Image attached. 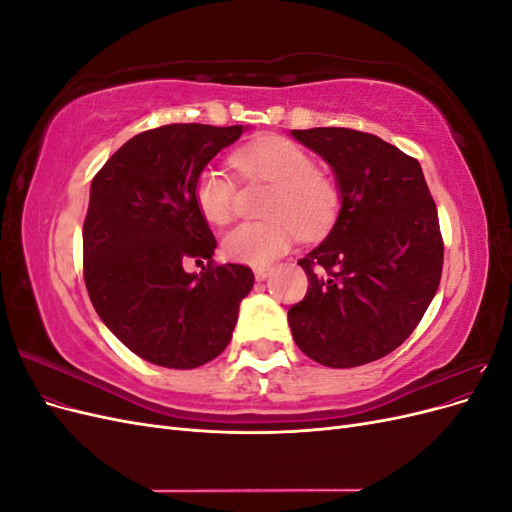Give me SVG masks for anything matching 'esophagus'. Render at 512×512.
<instances>
[{
	"label": "esophagus",
	"instance_id": "1",
	"mask_svg": "<svg viewBox=\"0 0 512 512\" xmlns=\"http://www.w3.org/2000/svg\"><path fill=\"white\" fill-rule=\"evenodd\" d=\"M271 267H258V269H254V275H256V282H265L267 277L271 275Z\"/></svg>",
	"mask_w": 512,
	"mask_h": 512
}]
</instances>
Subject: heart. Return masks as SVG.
<instances>
[{
	"label": "heart",
	"mask_w": 512,
	"mask_h": 512,
	"mask_svg": "<svg viewBox=\"0 0 512 512\" xmlns=\"http://www.w3.org/2000/svg\"><path fill=\"white\" fill-rule=\"evenodd\" d=\"M230 162L245 181L267 183L269 190L260 207L267 220L239 224L224 235L222 252L228 260L267 267L290 250L297 232L316 239L333 226L342 194L297 143L269 136L237 149ZM194 200L209 224L222 226L235 213L237 183L224 170L205 166L194 183Z\"/></svg>",
	"instance_id": "1"
}]
</instances>
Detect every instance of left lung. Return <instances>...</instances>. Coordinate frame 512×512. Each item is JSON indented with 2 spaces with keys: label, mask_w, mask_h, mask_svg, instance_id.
Wrapping results in <instances>:
<instances>
[{
  "label": "left lung",
  "mask_w": 512,
  "mask_h": 512,
  "mask_svg": "<svg viewBox=\"0 0 512 512\" xmlns=\"http://www.w3.org/2000/svg\"><path fill=\"white\" fill-rule=\"evenodd\" d=\"M333 168L342 207L299 265L305 299L288 309L294 344L327 367H359L410 337L436 294L444 243L423 168L376 134L292 130Z\"/></svg>",
  "instance_id": "left-lung-1"
}]
</instances>
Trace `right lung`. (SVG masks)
I'll return each mask as SVG.
<instances>
[{
    "label": "right lung",
    "mask_w": 512,
    "mask_h": 512,
    "mask_svg": "<svg viewBox=\"0 0 512 512\" xmlns=\"http://www.w3.org/2000/svg\"><path fill=\"white\" fill-rule=\"evenodd\" d=\"M243 126L168 123L121 145L91 181L83 224L89 299L119 342L170 369L213 361L254 286L243 265H213L215 237L194 183ZM208 260L200 274L182 265Z\"/></svg>",
    "instance_id": "obj_1"
}]
</instances>
